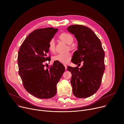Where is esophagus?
<instances>
[{
    "label": "esophagus",
    "mask_w": 124,
    "mask_h": 124,
    "mask_svg": "<svg viewBox=\"0 0 124 124\" xmlns=\"http://www.w3.org/2000/svg\"><path fill=\"white\" fill-rule=\"evenodd\" d=\"M64 66H65V70H67V66L66 65H64Z\"/></svg>",
    "instance_id": "obj_1"
}]
</instances>
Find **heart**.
I'll use <instances>...</instances> for the list:
<instances>
[{
  "instance_id": "obj_1",
  "label": "heart",
  "mask_w": 124,
  "mask_h": 124,
  "mask_svg": "<svg viewBox=\"0 0 124 124\" xmlns=\"http://www.w3.org/2000/svg\"><path fill=\"white\" fill-rule=\"evenodd\" d=\"M59 39L65 42L68 45H70L74 41V38L72 35L67 32H63L61 33L59 36ZM48 49L51 52H54L55 50V44L54 39H51L48 46ZM69 47L71 48L72 46H69ZM71 59V54L70 52H67L66 54H59L54 57V60L59 61L63 64H67L69 62Z\"/></svg>"
}]
</instances>
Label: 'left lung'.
Listing matches in <instances>:
<instances>
[{"mask_svg":"<svg viewBox=\"0 0 124 124\" xmlns=\"http://www.w3.org/2000/svg\"><path fill=\"white\" fill-rule=\"evenodd\" d=\"M68 30L77 38L78 50L75 51L72 62L83 66H69L67 70L72 76L70 83L73 94L77 98H88L99 89L105 70L104 52L101 42L89 28L82 25H73Z\"/></svg>","mask_w":124,"mask_h":124,"instance_id":"8db88e82","label":"left lung"}]
</instances>
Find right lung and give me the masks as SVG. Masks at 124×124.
<instances>
[{"mask_svg": "<svg viewBox=\"0 0 124 124\" xmlns=\"http://www.w3.org/2000/svg\"><path fill=\"white\" fill-rule=\"evenodd\" d=\"M58 31L47 27L35 30L26 38L18 54L19 74L25 89L37 98L49 99L57 92L56 85L65 72V67L59 62L45 69L49 41Z\"/></svg>", "mask_w": 124, "mask_h": 124, "instance_id": "obj_1", "label": "right lung"}]
</instances>
